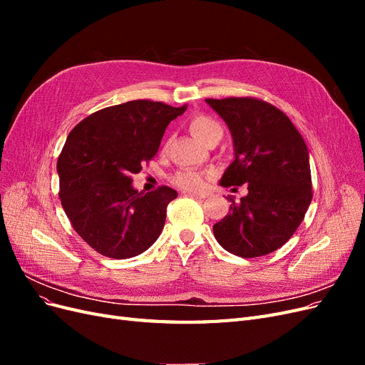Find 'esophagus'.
I'll list each match as a JSON object with an SVG mask.
<instances>
[{
	"label": "esophagus",
	"mask_w": 365,
	"mask_h": 365,
	"mask_svg": "<svg viewBox=\"0 0 365 365\" xmlns=\"http://www.w3.org/2000/svg\"><path fill=\"white\" fill-rule=\"evenodd\" d=\"M187 195L192 196V197H196V200H205V197L210 196L208 192H189Z\"/></svg>",
	"instance_id": "1"
}]
</instances>
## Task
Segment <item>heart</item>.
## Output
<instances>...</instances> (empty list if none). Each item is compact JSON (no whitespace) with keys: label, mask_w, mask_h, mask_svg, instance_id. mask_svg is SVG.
<instances>
[{"label":"heart","mask_w":365,"mask_h":365,"mask_svg":"<svg viewBox=\"0 0 365 365\" xmlns=\"http://www.w3.org/2000/svg\"><path fill=\"white\" fill-rule=\"evenodd\" d=\"M189 130L196 140H200L207 146L210 143L219 141L220 137H222V128H220L217 121L204 114H197L190 118ZM205 178L207 175L204 172L193 169H181L172 175V182L187 190H197L204 185Z\"/></svg>","instance_id":"obj_1"}]
</instances>
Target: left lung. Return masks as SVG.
<instances>
[{
    "label": "left lung",
    "instance_id": "8db88e82",
    "mask_svg": "<svg viewBox=\"0 0 365 365\" xmlns=\"http://www.w3.org/2000/svg\"><path fill=\"white\" fill-rule=\"evenodd\" d=\"M225 120L235 141V161L220 185H248L239 202L213 225L220 247L252 259L284 245L312 201L309 153L284 113L256 97L205 98Z\"/></svg>",
    "mask_w": 365,
    "mask_h": 365
}]
</instances>
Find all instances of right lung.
Instances as JSON below:
<instances>
[{
  "mask_svg": "<svg viewBox=\"0 0 365 365\" xmlns=\"http://www.w3.org/2000/svg\"><path fill=\"white\" fill-rule=\"evenodd\" d=\"M185 106L132 101L96 111L68 134L58 160L59 197L74 231L102 256L129 259L161 235L178 193L132 187V175L157 155L164 130Z\"/></svg>",
  "mask_w": 365,
  "mask_h": 365,
  "instance_id": "add662e5",
  "label": "right lung"
}]
</instances>
